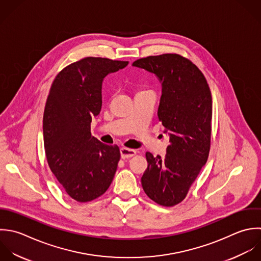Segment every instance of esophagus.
<instances>
[{
	"mask_svg": "<svg viewBox=\"0 0 261 261\" xmlns=\"http://www.w3.org/2000/svg\"><path fill=\"white\" fill-rule=\"evenodd\" d=\"M120 152H121L122 159H129V158H132L136 154V150L131 149V148H127V147H122L120 149Z\"/></svg>",
	"mask_w": 261,
	"mask_h": 261,
	"instance_id": "1",
	"label": "esophagus"
}]
</instances>
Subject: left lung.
I'll return each mask as SVG.
<instances>
[{"label":"left lung","instance_id":"obj_1","mask_svg":"<svg viewBox=\"0 0 261 261\" xmlns=\"http://www.w3.org/2000/svg\"><path fill=\"white\" fill-rule=\"evenodd\" d=\"M133 66L154 73L163 85L159 120L169 133L164 158L146 152L148 167L141 178L146 195L171 207L182 202L206 164L212 138L213 98L203 73L178 54L149 56Z\"/></svg>","mask_w":261,"mask_h":261}]
</instances>
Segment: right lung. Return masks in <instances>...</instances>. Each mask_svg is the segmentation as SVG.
<instances>
[{
    "label": "right lung",
    "mask_w": 261,
    "mask_h": 261,
    "mask_svg": "<svg viewBox=\"0 0 261 261\" xmlns=\"http://www.w3.org/2000/svg\"><path fill=\"white\" fill-rule=\"evenodd\" d=\"M128 61L86 57L66 66L53 81L43 113V143L48 167L66 193L78 202L101 196L118 163V145L91 135L93 116L101 109V83Z\"/></svg>",
    "instance_id": "right-lung-1"
}]
</instances>
